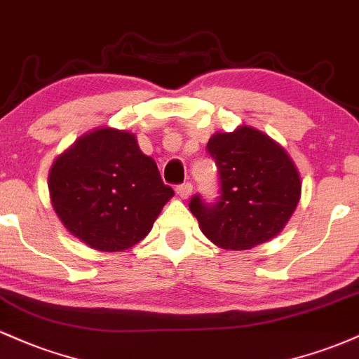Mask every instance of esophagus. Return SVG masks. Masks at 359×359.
<instances>
[{
    "label": "esophagus",
    "mask_w": 359,
    "mask_h": 359,
    "mask_svg": "<svg viewBox=\"0 0 359 359\" xmlns=\"http://www.w3.org/2000/svg\"><path fill=\"white\" fill-rule=\"evenodd\" d=\"M175 192L179 194V196L182 197V199H187V197L192 194V184L191 182H184V184L177 185Z\"/></svg>",
    "instance_id": "34e87169"
}]
</instances>
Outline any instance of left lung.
Masks as SVG:
<instances>
[{
    "label": "left lung",
    "instance_id": "8db88e82",
    "mask_svg": "<svg viewBox=\"0 0 359 359\" xmlns=\"http://www.w3.org/2000/svg\"><path fill=\"white\" fill-rule=\"evenodd\" d=\"M208 151L219 170L214 204L194 196L189 209L201 231L224 250H250L282 231L300 199V175L287 151L269 135L243 125L216 133Z\"/></svg>",
    "mask_w": 359,
    "mask_h": 359
}]
</instances>
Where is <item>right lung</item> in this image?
<instances>
[{"label":"right lung","instance_id":"add662e5","mask_svg":"<svg viewBox=\"0 0 359 359\" xmlns=\"http://www.w3.org/2000/svg\"><path fill=\"white\" fill-rule=\"evenodd\" d=\"M53 211L67 231L100 251H123L142 241L172 187L137 137L114 128L82 135L57 156L48 174Z\"/></svg>","mask_w":359,"mask_h":359}]
</instances>
